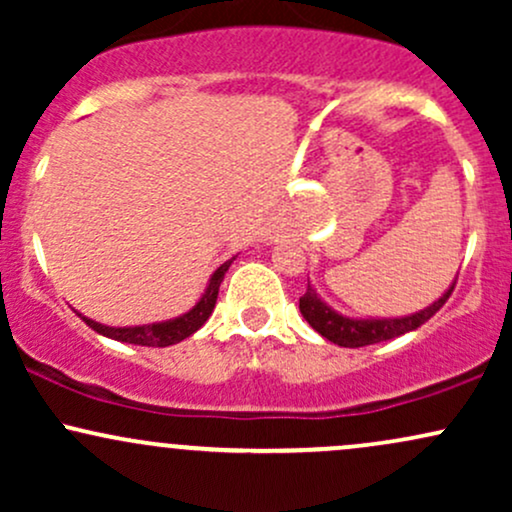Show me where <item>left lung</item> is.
<instances>
[{
    "label": "left lung",
    "mask_w": 512,
    "mask_h": 512,
    "mask_svg": "<svg viewBox=\"0 0 512 512\" xmlns=\"http://www.w3.org/2000/svg\"><path fill=\"white\" fill-rule=\"evenodd\" d=\"M455 284H452L436 303L428 305L426 310H421V313H414L409 317H395V320H354V317H344L334 313L332 308H327V305L317 298L313 286L305 289L301 301H298V308H301V313L305 320H308V325L313 327L315 332H320L322 337L330 339V342L339 346L358 349V346L387 342V339H395L399 334L411 332L416 330V327L424 325V322L431 320V317L443 308L445 301L450 298V293L455 291Z\"/></svg>",
    "instance_id": "8db88e82"
}]
</instances>
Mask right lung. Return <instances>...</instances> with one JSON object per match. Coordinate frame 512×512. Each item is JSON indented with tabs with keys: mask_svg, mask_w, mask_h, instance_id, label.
<instances>
[{
	"mask_svg": "<svg viewBox=\"0 0 512 512\" xmlns=\"http://www.w3.org/2000/svg\"><path fill=\"white\" fill-rule=\"evenodd\" d=\"M231 267V260L223 262L219 269H216L214 276H211L207 291H204L202 301H199L190 313H185L182 317H175L170 322H158V325H142V327H105L98 325V322L88 320L84 317V322L91 327L93 332L103 334V337L117 339V342H127V344H139V346H170L178 344L182 339H187L190 334H195L204 322L209 320L211 310L216 305V296H219V286L223 281V274L228 272Z\"/></svg>",
	"mask_w": 512,
	"mask_h": 512,
	"instance_id": "right-lung-1",
	"label": "right lung"
}]
</instances>
